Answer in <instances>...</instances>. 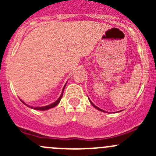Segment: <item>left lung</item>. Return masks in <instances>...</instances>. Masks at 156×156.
<instances>
[{
  "label": "left lung",
  "instance_id": "obj_1",
  "mask_svg": "<svg viewBox=\"0 0 156 156\" xmlns=\"http://www.w3.org/2000/svg\"><path fill=\"white\" fill-rule=\"evenodd\" d=\"M90 103H91V104H92V106H94V107H95L96 108H97V109L100 110V111H102V112H105V111H103V110H102V109H101V108H100L97 107V106H95V105H94V103H92V102H91V101H90Z\"/></svg>",
  "mask_w": 156,
  "mask_h": 156
}]
</instances>
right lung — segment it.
I'll list each match as a JSON object with an SVG mask.
<instances>
[{
	"instance_id": "right-lung-1",
	"label": "right lung",
	"mask_w": 156,
	"mask_h": 156,
	"mask_svg": "<svg viewBox=\"0 0 156 156\" xmlns=\"http://www.w3.org/2000/svg\"><path fill=\"white\" fill-rule=\"evenodd\" d=\"M65 87H66V85L64 86V87H63V89H62V94H61V96L60 97H59V98L57 100H56V102H55V103H52V104H50V105H48V106H43V107H31V106H27V105L26 104V103H23V101H21L23 102V103H24V104H26V106H29V107H30V108H34V109H37V110H47V109H49V108H53V107H55V106H56V105L57 104H59V102H60V100H61V99H62V94H63V90H64V88H65Z\"/></svg>"
}]
</instances>
